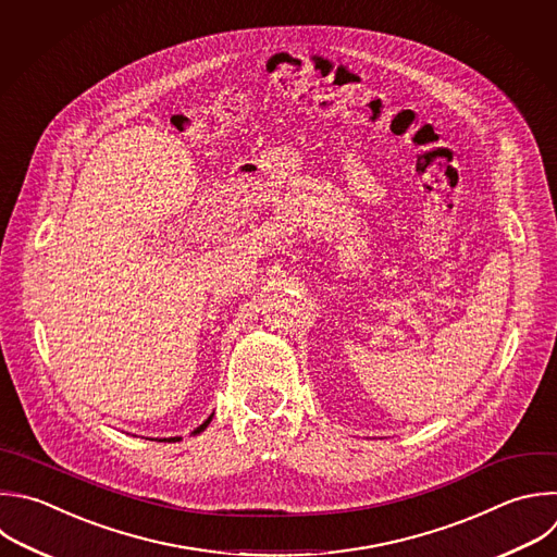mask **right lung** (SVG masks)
<instances>
[{
  "label": "right lung",
  "instance_id": "right-lung-1",
  "mask_svg": "<svg viewBox=\"0 0 557 557\" xmlns=\"http://www.w3.org/2000/svg\"><path fill=\"white\" fill-rule=\"evenodd\" d=\"M212 418H214V413H212V416H210V418H208V420H206L201 426H197V429H195L190 435H199V433H203V431L210 426ZM154 442H181V437H163V440H154Z\"/></svg>",
  "mask_w": 557,
  "mask_h": 557
}]
</instances>
